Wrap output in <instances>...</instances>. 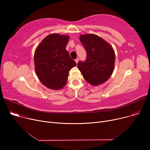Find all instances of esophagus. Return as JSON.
Wrapping results in <instances>:
<instances>
[{
  "label": "esophagus",
  "mask_w": 150,
  "mask_h": 150,
  "mask_svg": "<svg viewBox=\"0 0 150 150\" xmlns=\"http://www.w3.org/2000/svg\"><path fill=\"white\" fill-rule=\"evenodd\" d=\"M78 61H79V58H76V59H75V62H76V64L78 62Z\"/></svg>",
  "instance_id": "34e87169"
}]
</instances>
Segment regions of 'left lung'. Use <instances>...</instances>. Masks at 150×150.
Instances as JSON below:
<instances>
[{"label": "left lung", "mask_w": 150, "mask_h": 150, "mask_svg": "<svg viewBox=\"0 0 150 150\" xmlns=\"http://www.w3.org/2000/svg\"><path fill=\"white\" fill-rule=\"evenodd\" d=\"M80 40L87 54L85 61L78 63L84 80L93 86L105 83L111 76L114 68L115 53L112 46L93 34L82 35Z\"/></svg>", "instance_id": "1"}]
</instances>
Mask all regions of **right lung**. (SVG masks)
Listing matches in <instances>:
<instances>
[{
	"label": "right lung",
	"instance_id": "1",
	"mask_svg": "<svg viewBox=\"0 0 150 150\" xmlns=\"http://www.w3.org/2000/svg\"><path fill=\"white\" fill-rule=\"evenodd\" d=\"M69 39V36L50 34L43 39L35 50L36 74L39 81L49 89L59 90L64 87L69 71L76 66L66 49Z\"/></svg>",
	"mask_w": 150,
	"mask_h": 150
}]
</instances>
